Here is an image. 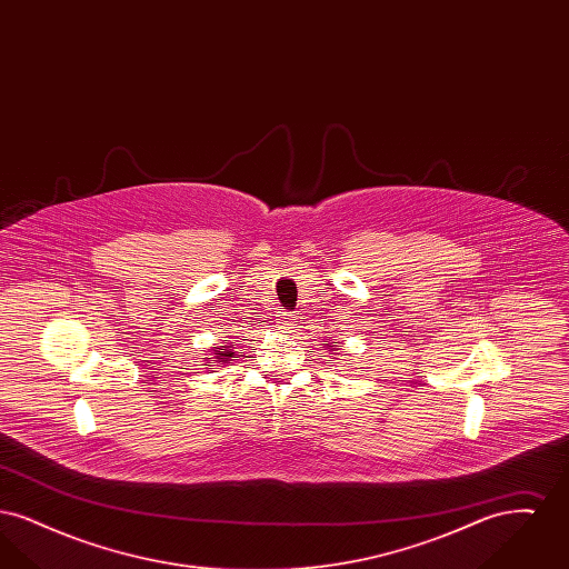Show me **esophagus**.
I'll return each mask as SVG.
<instances>
[{"label": "esophagus", "instance_id": "esophagus-1", "mask_svg": "<svg viewBox=\"0 0 569 569\" xmlns=\"http://www.w3.org/2000/svg\"><path fill=\"white\" fill-rule=\"evenodd\" d=\"M279 328L281 330H286V332H292L297 325H295V318H292V313H288V311H281V316H279Z\"/></svg>", "mask_w": 569, "mask_h": 569}]
</instances>
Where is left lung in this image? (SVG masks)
<instances>
[{
	"instance_id": "1",
	"label": "left lung",
	"mask_w": 569,
	"mask_h": 569,
	"mask_svg": "<svg viewBox=\"0 0 569 569\" xmlns=\"http://www.w3.org/2000/svg\"><path fill=\"white\" fill-rule=\"evenodd\" d=\"M326 346H328V343H326ZM328 348H332V346H328ZM332 350H335V348H332Z\"/></svg>"
}]
</instances>
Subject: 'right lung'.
I'll list each match as a JSON object with an SVG mask.
<instances>
[{
    "label": "right lung",
    "mask_w": 569,
    "mask_h": 569,
    "mask_svg": "<svg viewBox=\"0 0 569 569\" xmlns=\"http://www.w3.org/2000/svg\"><path fill=\"white\" fill-rule=\"evenodd\" d=\"M221 347L224 348L223 353L220 352ZM228 348H230V346H228ZM228 348H226V346H219V348H216V350H213V352L217 353L216 358H217V360H219V362H228V360H230V358H237V353L230 352V350H228ZM209 367H211V365H209Z\"/></svg>",
    "instance_id": "obj_1"
}]
</instances>
